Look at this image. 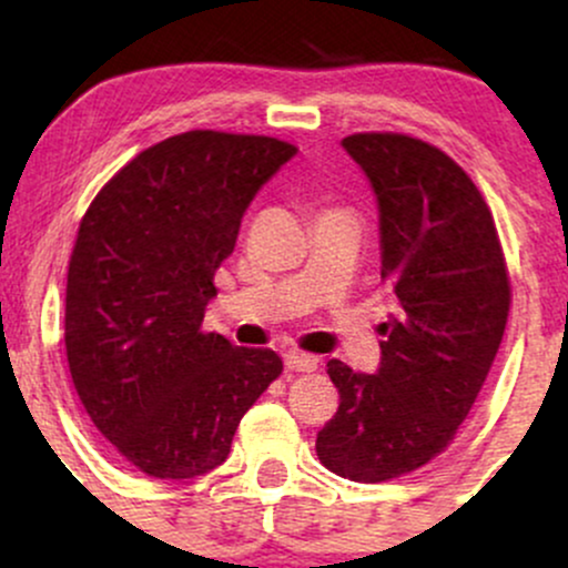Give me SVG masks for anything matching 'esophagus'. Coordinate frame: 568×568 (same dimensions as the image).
Returning a JSON list of instances; mask_svg holds the SVG:
<instances>
[{
  "mask_svg": "<svg viewBox=\"0 0 568 568\" xmlns=\"http://www.w3.org/2000/svg\"><path fill=\"white\" fill-rule=\"evenodd\" d=\"M285 366L291 371H298V374H312V371H317V366H321V361L315 355H304V352H288L285 355Z\"/></svg>",
  "mask_w": 568,
  "mask_h": 568,
  "instance_id": "34e87169",
  "label": "esophagus"
}]
</instances>
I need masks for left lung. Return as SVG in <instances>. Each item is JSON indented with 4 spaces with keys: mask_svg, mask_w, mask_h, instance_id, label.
Masks as SVG:
<instances>
[{
    "mask_svg": "<svg viewBox=\"0 0 568 568\" xmlns=\"http://www.w3.org/2000/svg\"><path fill=\"white\" fill-rule=\"evenodd\" d=\"M379 202L382 363L357 374L328 361L338 410L317 433L331 473L363 484L400 478L446 452L501 344L510 277L478 186L433 143L403 133L342 141Z\"/></svg>",
    "mask_w": 568,
    "mask_h": 568,
    "instance_id": "1",
    "label": "left lung"
}]
</instances>
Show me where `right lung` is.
Listing matches in <instances>:
<instances>
[{"label": "right lung", "mask_w": 568, "mask_h": 568, "mask_svg": "<svg viewBox=\"0 0 568 568\" xmlns=\"http://www.w3.org/2000/svg\"><path fill=\"white\" fill-rule=\"evenodd\" d=\"M296 154L270 135L189 130L143 149L90 202L67 277V357L90 422L135 470L211 473L277 379L272 349L200 328L243 213Z\"/></svg>", "instance_id": "add662e5"}]
</instances>
